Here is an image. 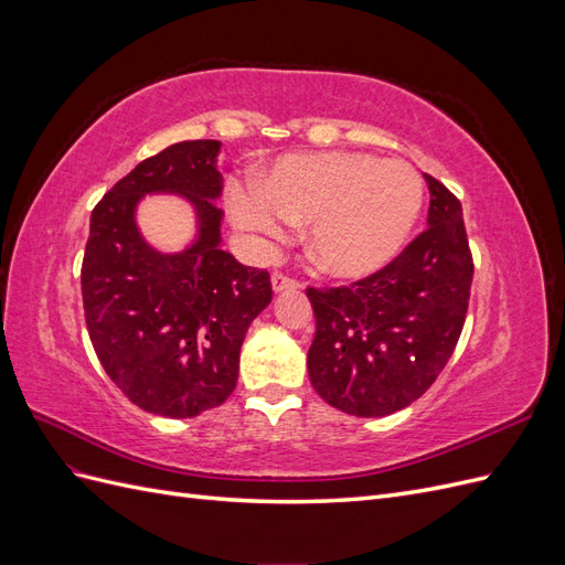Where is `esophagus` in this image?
Segmentation results:
<instances>
[{
	"instance_id": "1",
	"label": "esophagus",
	"mask_w": 565,
	"mask_h": 565,
	"mask_svg": "<svg viewBox=\"0 0 565 565\" xmlns=\"http://www.w3.org/2000/svg\"><path fill=\"white\" fill-rule=\"evenodd\" d=\"M270 287H273V292H287V289H299L301 285L295 280V278H287V276H282V273H273L270 276Z\"/></svg>"
}]
</instances>
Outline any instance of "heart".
Masks as SVG:
<instances>
[{"mask_svg":"<svg viewBox=\"0 0 565 565\" xmlns=\"http://www.w3.org/2000/svg\"><path fill=\"white\" fill-rule=\"evenodd\" d=\"M422 204L424 181L413 164L353 150L285 156L254 193L228 200L235 226L268 241L285 237L287 224H309V259L337 280H363L396 259Z\"/></svg>","mask_w":565,"mask_h":565,"instance_id":"b5f03b06","label":"heart"}]
</instances>
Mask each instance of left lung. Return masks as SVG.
Here are the masks:
<instances>
[{
    "label": "left lung",
    "instance_id": "left-lung-1",
    "mask_svg": "<svg viewBox=\"0 0 565 565\" xmlns=\"http://www.w3.org/2000/svg\"><path fill=\"white\" fill-rule=\"evenodd\" d=\"M424 181L429 228L396 262L351 287L306 292L316 313L309 380L347 415L384 417L415 403L465 328L473 262L461 204L434 177Z\"/></svg>",
    "mask_w": 565,
    "mask_h": 565
}]
</instances>
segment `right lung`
Masks as SVG:
<instances>
[{
    "mask_svg": "<svg viewBox=\"0 0 565 565\" xmlns=\"http://www.w3.org/2000/svg\"><path fill=\"white\" fill-rule=\"evenodd\" d=\"M221 141H181L136 164L104 195L82 262L84 318L108 377L146 413L198 417L224 403L252 320L270 303L268 270L221 249ZM146 194H179L196 214L181 253L142 237Z\"/></svg>",
    "mask_w": 565,
    "mask_h": 565,
    "instance_id": "right-lung-1",
    "label": "right lung"
}]
</instances>
